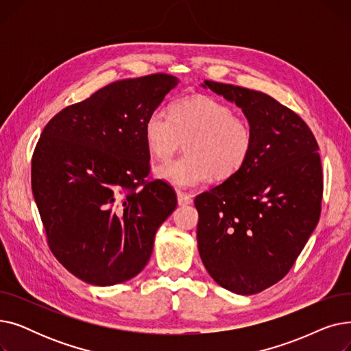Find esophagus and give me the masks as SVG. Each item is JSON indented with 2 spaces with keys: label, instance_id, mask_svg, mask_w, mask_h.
<instances>
[{
  "label": "esophagus",
  "instance_id": "obj_1",
  "mask_svg": "<svg viewBox=\"0 0 351 351\" xmlns=\"http://www.w3.org/2000/svg\"><path fill=\"white\" fill-rule=\"evenodd\" d=\"M178 204L180 205V206H185V205H191L192 204V195H189V193H185V192H180V191H178Z\"/></svg>",
  "mask_w": 351,
  "mask_h": 351
}]
</instances>
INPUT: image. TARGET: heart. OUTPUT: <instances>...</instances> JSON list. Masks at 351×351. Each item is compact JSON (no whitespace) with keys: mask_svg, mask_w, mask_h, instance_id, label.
Segmentation results:
<instances>
[{"mask_svg":"<svg viewBox=\"0 0 351 351\" xmlns=\"http://www.w3.org/2000/svg\"><path fill=\"white\" fill-rule=\"evenodd\" d=\"M146 149L158 160L169 159L186 141L188 154L160 165L156 175L180 188L226 180L247 162L253 132L249 122L234 115L225 102L193 95L173 102L171 115L155 109L143 125Z\"/></svg>","mask_w":351,"mask_h":351,"instance_id":"obj_1","label":"heart"}]
</instances>
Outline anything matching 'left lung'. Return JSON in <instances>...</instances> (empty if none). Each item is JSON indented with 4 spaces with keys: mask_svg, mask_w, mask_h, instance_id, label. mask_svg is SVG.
Returning a JSON list of instances; mask_svg holds the SVG:
<instances>
[{
    "mask_svg": "<svg viewBox=\"0 0 351 351\" xmlns=\"http://www.w3.org/2000/svg\"><path fill=\"white\" fill-rule=\"evenodd\" d=\"M204 86L242 108L253 146L234 176L195 197L197 249L219 286L249 296L285 278L319 223V145L296 112L263 92Z\"/></svg>",
    "mask_w": 351,
    "mask_h": 351,
    "instance_id": "8db88e82",
    "label": "left lung"
}]
</instances>
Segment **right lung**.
Segmentation results:
<instances>
[{"label":"right lung","mask_w":351,"mask_h":351,"mask_svg":"<svg viewBox=\"0 0 351 351\" xmlns=\"http://www.w3.org/2000/svg\"><path fill=\"white\" fill-rule=\"evenodd\" d=\"M179 84L152 73L109 84L69 105L35 146L31 186L57 261L78 279L112 286L142 271L176 193L151 172L143 125Z\"/></svg>","instance_id":"add662e5"}]
</instances>
